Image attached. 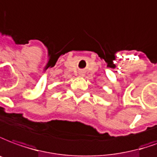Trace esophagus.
I'll return each instance as SVG.
<instances>
[{
    "label": "esophagus",
    "mask_w": 157,
    "mask_h": 157,
    "mask_svg": "<svg viewBox=\"0 0 157 157\" xmlns=\"http://www.w3.org/2000/svg\"><path fill=\"white\" fill-rule=\"evenodd\" d=\"M80 76H84V72H79V73H78Z\"/></svg>",
    "instance_id": "1"
}]
</instances>
